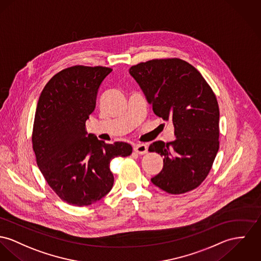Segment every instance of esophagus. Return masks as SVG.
<instances>
[{"mask_svg":"<svg viewBox=\"0 0 261 261\" xmlns=\"http://www.w3.org/2000/svg\"><path fill=\"white\" fill-rule=\"evenodd\" d=\"M133 149H134V152L139 154V155H144L148 152V147L144 144H137V145L134 146Z\"/></svg>","mask_w":261,"mask_h":261,"instance_id":"esophagus-1","label":"esophagus"}]
</instances>
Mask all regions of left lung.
<instances>
[{
  "instance_id": "left-lung-1",
  "label": "left lung",
  "mask_w": 261,
  "mask_h": 261,
  "mask_svg": "<svg viewBox=\"0 0 261 261\" xmlns=\"http://www.w3.org/2000/svg\"><path fill=\"white\" fill-rule=\"evenodd\" d=\"M129 72L154 113L175 127V140L156 141L149 147L164 157L163 169L152 182L172 195L195 190L207 177L220 148L215 92L196 67L177 58L140 62Z\"/></svg>"
}]
</instances>
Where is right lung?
Instances as JSON below:
<instances>
[{
	"mask_svg": "<svg viewBox=\"0 0 261 261\" xmlns=\"http://www.w3.org/2000/svg\"><path fill=\"white\" fill-rule=\"evenodd\" d=\"M106 66L73 65L54 75L40 93L32 134L37 164L60 199L75 206L101 200L112 189L110 162L127 157L125 142L107 144L86 137L85 122L93 112Z\"/></svg>",
	"mask_w": 261,
	"mask_h": 261,
	"instance_id": "add662e5",
	"label": "right lung"
}]
</instances>
